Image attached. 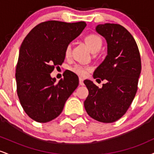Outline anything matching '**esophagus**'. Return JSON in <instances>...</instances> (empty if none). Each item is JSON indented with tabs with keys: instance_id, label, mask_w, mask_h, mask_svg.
Segmentation results:
<instances>
[{
	"instance_id": "esophagus-1",
	"label": "esophagus",
	"mask_w": 154,
	"mask_h": 154,
	"mask_svg": "<svg viewBox=\"0 0 154 154\" xmlns=\"http://www.w3.org/2000/svg\"><path fill=\"white\" fill-rule=\"evenodd\" d=\"M79 83L80 85H84V82H83V79L82 78H81V77H79Z\"/></svg>"
}]
</instances>
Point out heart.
Here are the masks:
<instances>
[{
  "instance_id": "1",
  "label": "heart",
  "mask_w": 154,
  "mask_h": 154,
  "mask_svg": "<svg viewBox=\"0 0 154 154\" xmlns=\"http://www.w3.org/2000/svg\"><path fill=\"white\" fill-rule=\"evenodd\" d=\"M85 43L91 49L93 53L98 52L102 46V40L101 38L96 34H90L87 35L85 38ZM72 53V45L68 44L65 48V56L66 57H69ZM92 69L91 66H82V65L75 64L71 68V70L76 75L80 76V77H85L87 75L88 72Z\"/></svg>"
}]
</instances>
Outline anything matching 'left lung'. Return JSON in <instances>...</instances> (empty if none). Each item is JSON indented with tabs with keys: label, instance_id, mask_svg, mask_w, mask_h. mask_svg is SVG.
I'll return each mask as SVG.
<instances>
[{
	"label": "left lung",
	"instance_id": "1",
	"mask_svg": "<svg viewBox=\"0 0 154 154\" xmlns=\"http://www.w3.org/2000/svg\"><path fill=\"white\" fill-rule=\"evenodd\" d=\"M95 30L106 40L107 56L93 77L107 82L99 88L91 80L84 81L89 91L84 106L93 119L111 123L127 112L135 98L141 72L140 56L135 39L120 24H98Z\"/></svg>",
	"mask_w": 154,
	"mask_h": 154
}]
</instances>
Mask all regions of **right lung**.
<instances>
[{
    "label": "right lung",
    "instance_id": "1",
    "mask_svg": "<svg viewBox=\"0 0 154 154\" xmlns=\"http://www.w3.org/2000/svg\"><path fill=\"white\" fill-rule=\"evenodd\" d=\"M85 26V22L48 21L35 26L23 40L16 69L17 95L24 111L35 121L45 123L59 116L78 86V77L72 72H65L59 82L51 73L62 64L66 45Z\"/></svg>",
    "mask_w": 154,
    "mask_h": 154
}]
</instances>
